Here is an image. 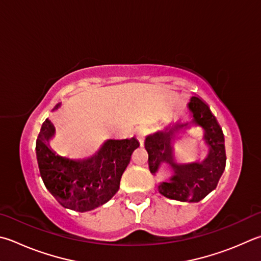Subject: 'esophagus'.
Instances as JSON below:
<instances>
[{"label": "esophagus", "instance_id": "34e87169", "mask_svg": "<svg viewBox=\"0 0 261 261\" xmlns=\"http://www.w3.org/2000/svg\"><path fill=\"white\" fill-rule=\"evenodd\" d=\"M140 140V143H141V141H143V139H139Z\"/></svg>", "mask_w": 261, "mask_h": 261}]
</instances>
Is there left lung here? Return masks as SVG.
Masks as SVG:
<instances>
[{"label":"left lung","instance_id":"1","mask_svg":"<svg viewBox=\"0 0 261 261\" xmlns=\"http://www.w3.org/2000/svg\"><path fill=\"white\" fill-rule=\"evenodd\" d=\"M187 108L191 123L201 126L204 131L203 138L209 147L206 158L202 162L188 164L177 163L170 145L169 132H156L148 136L145 148L148 153V165L151 174L159 172L163 164H169L172 170L168 181L159 184L160 194L170 200L197 203L215 191L226 167L225 138L216 116L205 101L194 94ZM188 122L180 126H187Z\"/></svg>","mask_w":261,"mask_h":261}]
</instances>
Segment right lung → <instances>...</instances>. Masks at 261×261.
I'll return each instance as SVG.
<instances>
[{"label": "right lung", "instance_id": "right-lung-1", "mask_svg": "<svg viewBox=\"0 0 261 261\" xmlns=\"http://www.w3.org/2000/svg\"><path fill=\"white\" fill-rule=\"evenodd\" d=\"M58 102L52 108L60 107ZM56 129L49 118L36 139V159L45 187L66 209L89 212L107 203L120 188L121 177L139 147L136 138L107 140L87 160L63 158L50 147Z\"/></svg>", "mask_w": 261, "mask_h": 261}]
</instances>
